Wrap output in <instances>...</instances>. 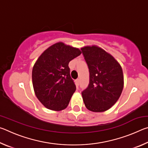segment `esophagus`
<instances>
[{"instance_id": "obj_1", "label": "esophagus", "mask_w": 148, "mask_h": 148, "mask_svg": "<svg viewBox=\"0 0 148 148\" xmlns=\"http://www.w3.org/2000/svg\"><path fill=\"white\" fill-rule=\"evenodd\" d=\"M75 83H76V87H78V86H79V79H77L76 80V82H75Z\"/></svg>"}]
</instances>
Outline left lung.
<instances>
[{"label": "left lung", "mask_w": 148, "mask_h": 148, "mask_svg": "<svg viewBox=\"0 0 148 148\" xmlns=\"http://www.w3.org/2000/svg\"><path fill=\"white\" fill-rule=\"evenodd\" d=\"M81 49L89 71V86L82 92L85 106L91 112H105L116 104L122 92V68L101 47L92 45Z\"/></svg>", "instance_id": "left-lung-1"}]
</instances>
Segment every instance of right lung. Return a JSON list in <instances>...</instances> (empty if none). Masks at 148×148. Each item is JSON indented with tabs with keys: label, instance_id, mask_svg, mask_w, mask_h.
I'll list each match as a JSON object with an SVG mask.
<instances>
[{
	"label": "right lung",
	"instance_id": "right-lung-1",
	"mask_svg": "<svg viewBox=\"0 0 148 148\" xmlns=\"http://www.w3.org/2000/svg\"><path fill=\"white\" fill-rule=\"evenodd\" d=\"M82 53L78 48L59 42L49 46L34 64L32 80L35 95L47 109L66 108L76 91L69 62Z\"/></svg>",
	"mask_w": 148,
	"mask_h": 148
}]
</instances>
